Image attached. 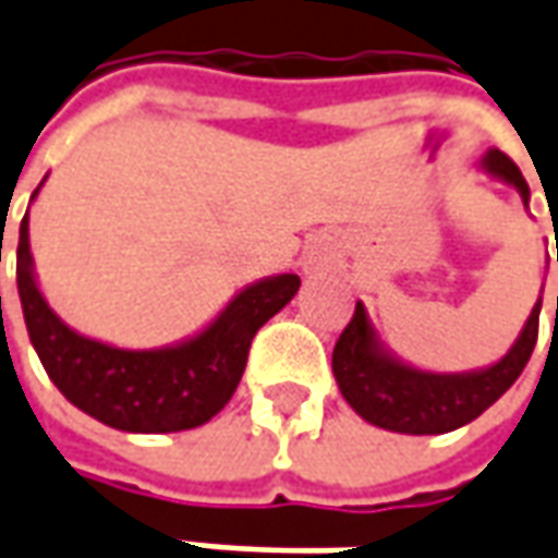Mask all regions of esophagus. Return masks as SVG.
<instances>
[{
	"instance_id": "34e87169",
	"label": "esophagus",
	"mask_w": 558,
	"mask_h": 558,
	"mask_svg": "<svg viewBox=\"0 0 558 558\" xmlns=\"http://www.w3.org/2000/svg\"><path fill=\"white\" fill-rule=\"evenodd\" d=\"M320 259H324V253H312V256H308V265H317Z\"/></svg>"
}]
</instances>
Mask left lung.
Masks as SVG:
<instances>
[{"instance_id": "obj_1", "label": "left lung", "mask_w": 558, "mask_h": 558, "mask_svg": "<svg viewBox=\"0 0 558 558\" xmlns=\"http://www.w3.org/2000/svg\"><path fill=\"white\" fill-rule=\"evenodd\" d=\"M482 169L509 187H515L529 209V182L504 150L497 147L488 150L482 157ZM537 320H541V299L534 302L522 333L500 361L463 374H433L392 355L376 333L364 302H357L355 315L333 349V376L352 411L379 429L404 435L451 433L482 416L519 379L537 342Z\"/></svg>"}]
</instances>
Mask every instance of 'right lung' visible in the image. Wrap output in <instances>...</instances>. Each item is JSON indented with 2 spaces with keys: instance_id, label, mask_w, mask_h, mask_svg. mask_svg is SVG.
Here are the masks:
<instances>
[{
  "instance_id": "right-lung-1",
  "label": "right lung",
  "mask_w": 558,
  "mask_h": 558,
  "mask_svg": "<svg viewBox=\"0 0 558 558\" xmlns=\"http://www.w3.org/2000/svg\"><path fill=\"white\" fill-rule=\"evenodd\" d=\"M296 290V275H271L243 287L194 337L163 349H120L76 333L51 312L33 271L29 219L21 221L17 293L29 342L70 404L120 433H182L209 423L238 389L256 330Z\"/></svg>"
}]
</instances>
